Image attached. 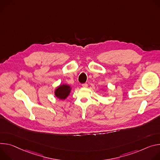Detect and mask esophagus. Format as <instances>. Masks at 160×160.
<instances>
[{
  "label": "esophagus",
  "mask_w": 160,
  "mask_h": 160,
  "mask_svg": "<svg viewBox=\"0 0 160 160\" xmlns=\"http://www.w3.org/2000/svg\"><path fill=\"white\" fill-rule=\"evenodd\" d=\"M82 86L83 88H87V87H88V84H86V83L82 84Z\"/></svg>",
  "instance_id": "obj_1"
}]
</instances>
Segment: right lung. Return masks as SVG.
I'll use <instances>...</instances> for the list:
<instances>
[{
  "label": "right lung",
  "mask_w": 160,
  "mask_h": 160,
  "mask_svg": "<svg viewBox=\"0 0 160 160\" xmlns=\"http://www.w3.org/2000/svg\"><path fill=\"white\" fill-rule=\"evenodd\" d=\"M71 88L68 84H62L58 86L55 91V96L60 100H65L70 94Z\"/></svg>",
  "instance_id": "right-lung-1"
}]
</instances>
